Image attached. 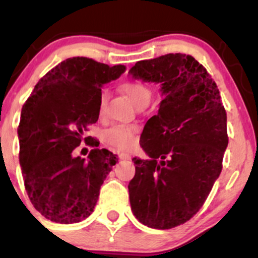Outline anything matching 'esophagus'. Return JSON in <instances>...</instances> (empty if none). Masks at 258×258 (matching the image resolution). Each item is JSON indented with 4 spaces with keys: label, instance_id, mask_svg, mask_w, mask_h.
I'll return each instance as SVG.
<instances>
[{
    "label": "esophagus",
    "instance_id": "1",
    "mask_svg": "<svg viewBox=\"0 0 258 258\" xmlns=\"http://www.w3.org/2000/svg\"><path fill=\"white\" fill-rule=\"evenodd\" d=\"M119 158H120V160H122V161H130V160H131V156L128 155V154H120L119 155Z\"/></svg>",
    "mask_w": 258,
    "mask_h": 258
}]
</instances>
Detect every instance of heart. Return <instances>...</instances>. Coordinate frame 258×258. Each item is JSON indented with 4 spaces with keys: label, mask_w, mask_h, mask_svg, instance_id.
Returning a JSON list of instances; mask_svg holds the SVG:
<instances>
[{
    "label": "heart",
    "mask_w": 258,
    "mask_h": 258,
    "mask_svg": "<svg viewBox=\"0 0 258 258\" xmlns=\"http://www.w3.org/2000/svg\"><path fill=\"white\" fill-rule=\"evenodd\" d=\"M121 90H122L130 99L132 100L137 106L141 105H148L149 104L150 99H152L153 92L152 88L149 87L144 82L138 81V80H127L121 84ZM106 100V93L103 92L100 96V105H99V112L102 114L104 110ZM138 132L137 126H127V125H115L106 130L104 139L108 144L111 147L116 148L120 150H130L136 146V135Z\"/></svg>",
    "instance_id": "heart-1"
}]
</instances>
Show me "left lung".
Wrapping results in <instances>:
<instances>
[{"mask_svg": "<svg viewBox=\"0 0 258 258\" xmlns=\"http://www.w3.org/2000/svg\"><path fill=\"white\" fill-rule=\"evenodd\" d=\"M135 80L161 86L158 115L147 121L128 184L133 215L155 229H171L197 214L222 171L227 114L210 74L191 55L170 53L141 60Z\"/></svg>", "mask_w": 258, "mask_h": 258, "instance_id": "left-lung-1", "label": "left lung"}]
</instances>
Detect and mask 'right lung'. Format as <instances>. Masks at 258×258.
Returning <instances> with one entry per match:
<instances>
[{
    "label": "right lung",
    "mask_w": 258,
    "mask_h": 258,
    "mask_svg": "<svg viewBox=\"0 0 258 258\" xmlns=\"http://www.w3.org/2000/svg\"><path fill=\"white\" fill-rule=\"evenodd\" d=\"M125 65L74 57L43 76L24 103L18 127L19 162L26 193L47 220L81 222L93 212L103 184L117 162L86 135L99 116L102 86L120 78ZM81 141L94 146L89 160L74 158Z\"/></svg>",
    "instance_id": "1"
}]
</instances>
